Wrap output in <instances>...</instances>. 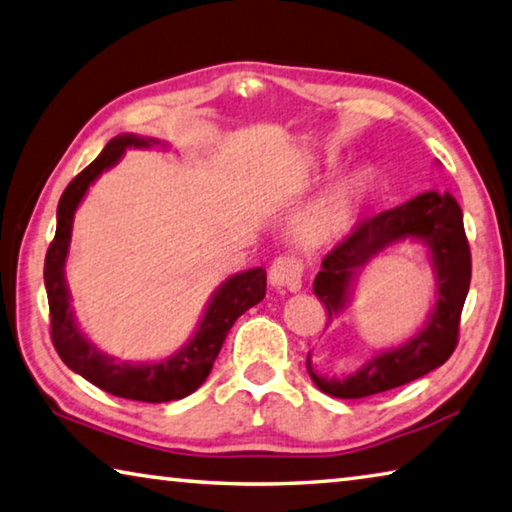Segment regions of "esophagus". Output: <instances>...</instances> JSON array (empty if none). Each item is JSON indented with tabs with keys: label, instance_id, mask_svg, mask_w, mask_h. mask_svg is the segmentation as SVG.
Returning <instances> with one entry per match:
<instances>
[{
	"label": "esophagus",
	"instance_id": "34e87169",
	"mask_svg": "<svg viewBox=\"0 0 512 512\" xmlns=\"http://www.w3.org/2000/svg\"><path fill=\"white\" fill-rule=\"evenodd\" d=\"M303 265L294 256H279L270 267V283L274 288L297 292L301 288Z\"/></svg>",
	"mask_w": 512,
	"mask_h": 512
}]
</instances>
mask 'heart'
<instances>
[{
  "label": "heart",
  "mask_w": 512,
  "mask_h": 512,
  "mask_svg": "<svg viewBox=\"0 0 512 512\" xmlns=\"http://www.w3.org/2000/svg\"><path fill=\"white\" fill-rule=\"evenodd\" d=\"M366 193V175L348 173L346 177L326 188L315 202L306 206L294 220V238L301 245L319 247L333 242L351 229L357 209Z\"/></svg>",
  "instance_id": "obj_1"
}]
</instances>
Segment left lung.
<instances>
[{
    "instance_id": "8db88e82",
    "label": "left lung",
    "mask_w": 512,
    "mask_h": 512,
    "mask_svg": "<svg viewBox=\"0 0 512 512\" xmlns=\"http://www.w3.org/2000/svg\"><path fill=\"white\" fill-rule=\"evenodd\" d=\"M418 242L427 249L434 272V308L423 330L405 344L375 353L369 362L344 378L315 371L312 382L328 396L357 400L402 387L450 360L459 339V321L470 290L472 261L463 229V211L452 193L425 191L409 202L362 220L321 263L312 290L328 310V324L351 306L357 276L375 256L398 242Z\"/></svg>"
}]
</instances>
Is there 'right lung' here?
<instances>
[{
  "label": "right lung",
  "instance_id": "obj_1",
  "mask_svg": "<svg viewBox=\"0 0 512 512\" xmlns=\"http://www.w3.org/2000/svg\"><path fill=\"white\" fill-rule=\"evenodd\" d=\"M166 143L137 134H119L103 148L83 173L71 179L58 202L56 238L49 245L44 258V288H47L51 312V339L53 346L71 371L83 375L87 382L98 389L112 393L116 398L139 402H170L191 396L202 382L209 378L215 357L229 335L236 319L261 303L267 288V274L263 267L238 272L220 283L211 294L206 310L197 324L193 337L177 353L159 362H119L116 357L105 355L89 342L78 328L71 294L65 279V263L71 245V227L78 204L85 200L98 177L121 161L128 148H152Z\"/></svg>",
  "mask_w": 512,
  "mask_h": 512
}]
</instances>
